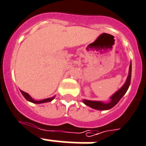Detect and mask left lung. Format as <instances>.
<instances>
[{"label":"left lung","instance_id":"1","mask_svg":"<svg viewBox=\"0 0 146 146\" xmlns=\"http://www.w3.org/2000/svg\"><path fill=\"white\" fill-rule=\"evenodd\" d=\"M131 73H132V62L130 63L129 70V75L127 76L126 81L124 83V85L120 88L119 90L116 91L111 97L110 101L109 103H104L101 101H93V100H83V102L88 106L93 108L94 110H108L115 106L123 96L125 95V93L127 92L128 89L129 87L130 81H131Z\"/></svg>","mask_w":146,"mask_h":146}]
</instances>
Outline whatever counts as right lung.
I'll use <instances>...</instances> for the list:
<instances>
[{
    "label": "right lung",
    "mask_w": 146,
    "mask_h": 146,
    "mask_svg": "<svg viewBox=\"0 0 146 146\" xmlns=\"http://www.w3.org/2000/svg\"><path fill=\"white\" fill-rule=\"evenodd\" d=\"M21 93H22V95L24 96V98L26 99L27 101L29 102H31V103H36V104H40V103H48V102H51L52 100L55 98V96H53V97H50V98H47V99H44V100H39V101H36V100H34L33 98L31 97V96L29 95L28 93H25L24 91L21 90Z\"/></svg>",
    "instance_id": "add662e5"
}]
</instances>
